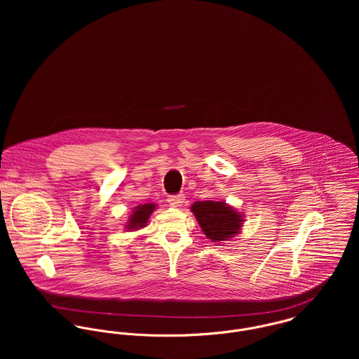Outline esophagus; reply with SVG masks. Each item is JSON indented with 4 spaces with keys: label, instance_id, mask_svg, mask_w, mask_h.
<instances>
[{
    "label": "esophagus",
    "instance_id": "esophagus-1",
    "mask_svg": "<svg viewBox=\"0 0 359 359\" xmlns=\"http://www.w3.org/2000/svg\"><path fill=\"white\" fill-rule=\"evenodd\" d=\"M167 201H168L170 205H172V207H180V205L184 203L185 196H184L182 194H180V195H170Z\"/></svg>",
    "mask_w": 359,
    "mask_h": 359
}]
</instances>
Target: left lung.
Segmentation results:
<instances>
[{
  "label": "left lung",
  "mask_w": 359,
  "mask_h": 359,
  "mask_svg": "<svg viewBox=\"0 0 359 359\" xmlns=\"http://www.w3.org/2000/svg\"><path fill=\"white\" fill-rule=\"evenodd\" d=\"M191 210L211 242H226L243 226L242 214L225 202H195Z\"/></svg>",
  "instance_id": "left-lung-1"
}]
</instances>
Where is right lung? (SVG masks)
I'll return each instance as SVG.
<instances>
[{"label":"right lung","instance_id":"add662e5","mask_svg":"<svg viewBox=\"0 0 359 359\" xmlns=\"http://www.w3.org/2000/svg\"><path fill=\"white\" fill-rule=\"evenodd\" d=\"M156 205L154 203H147V205H137L133 211V214L130 215L126 228L128 231H137L141 229L144 226H147V222L151 217V214L154 212Z\"/></svg>","mask_w":359,"mask_h":359}]
</instances>
